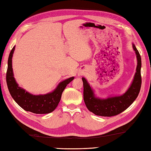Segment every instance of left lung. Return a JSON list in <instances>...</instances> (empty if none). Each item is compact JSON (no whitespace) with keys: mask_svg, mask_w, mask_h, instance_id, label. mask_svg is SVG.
<instances>
[{"mask_svg":"<svg viewBox=\"0 0 151 151\" xmlns=\"http://www.w3.org/2000/svg\"><path fill=\"white\" fill-rule=\"evenodd\" d=\"M132 47L135 51L137 58V72L133 81L126 93L121 96H112L102 99L94 96V91L85 78L83 82V98L87 109L94 114L102 116H112L121 113L133 103L137 98L141 87V57L134 44Z\"/></svg>","mask_w":151,"mask_h":151,"instance_id":"left-lung-1","label":"left lung"}]
</instances>
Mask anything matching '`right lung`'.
<instances>
[{"mask_svg":"<svg viewBox=\"0 0 151 151\" xmlns=\"http://www.w3.org/2000/svg\"><path fill=\"white\" fill-rule=\"evenodd\" d=\"M14 48L10 52L6 76L7 86L12 99L26 111L35 114H48L52 112L59 103L63 91L66 85L73 80L74 76L60 82L52 93L43 95H33L19 86L14 79L12 67V57Z\"/></svg>","mask_w":151,"mask_h":151,"instance_id":"obj_1","label":"right lung"}]
</instances>
